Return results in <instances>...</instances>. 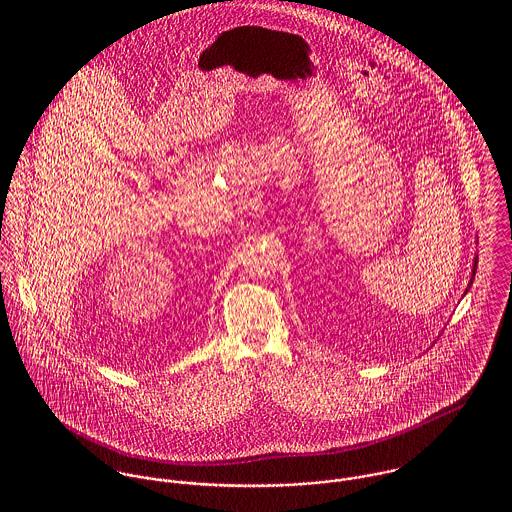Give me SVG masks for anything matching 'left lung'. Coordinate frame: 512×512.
Wrapping results in <instances>:
<instances>
[{"label": "left lung", "instance_id": "obj_1", "mask_svg": "<svg viewBox=\"0 0 512 512\" xmlns=\"http://www.w3.org/2000/svg\"><path fill=\"white\" fill-rule=\"evenodd\" d=\"M475 272H477V256H475V260H473V274H471V280H469V286H467V290L471 288V284H473V280H475ZM465 290V293H467Z\"/></svg>", "mask_w": 512, "mask_h": 512}]
</instances>
